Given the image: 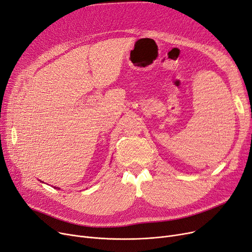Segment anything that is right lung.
<instances>
[{
  "label": "right lung",
  "instance_id": "1",
  "mask_svg": "<svg viewBox=\"0 0 252 252\" xmlns=\"http://www.w3.org/2000/svg\"><path fill=\"white\" fill-rule=\"evenodd\" d=\"M54 189H56V188H54ZM57 189H58V188H57Z\"/></svg>",
  "mask_w": 252,
  "mask_h": 252
}]
</instances>
